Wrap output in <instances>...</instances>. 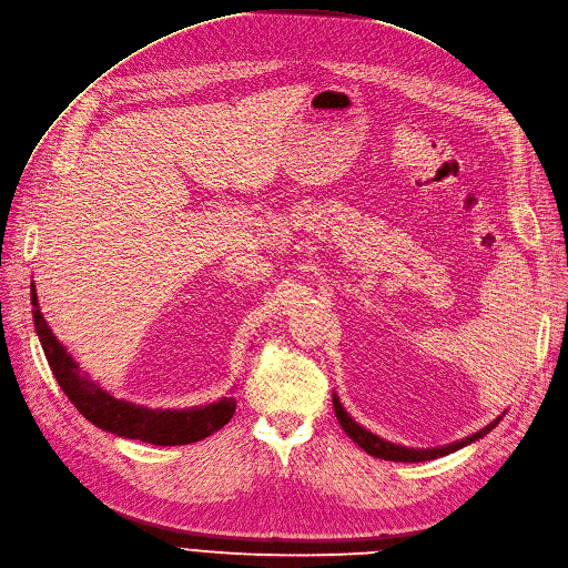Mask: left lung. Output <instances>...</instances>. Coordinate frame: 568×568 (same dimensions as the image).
Listing matches in <instances>:
<instances>
[{
    "label": "left lung",
    "instance_id": "left-lung-1",
    "mask_svg": "<svg viewBox=\"0 0 568 568\" xmlns=\"http://www.w3.org/2000/svg\"><path fill=\"white\" fill-rule=\"evenodd\" d=\"M332 402H334L336 420H338V425L343 427V432L348 434L364 453L374 455V457H378V459H387V462H429V459H436V457H443V455H450V453H455V450H459V448H464V446H471L474 440L483 438L487 432H491V429H495V427L501 423V415H499L497 420H491V423H489L487 427H483L480 432H476V434H471V436H466V438H462V440L448 443V446H438V448H406V446H397V443H392V440H385V438L376 436L374 432L364 429L359 423H355L353 417H351L348 413H345V408H343V404H341V399L336 397V394H332Z\"/></svg>",
    "mask_w": 568,
    "mask_h": 568
}]
</instances>
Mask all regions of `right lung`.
Listing matches in <instances>:
<instances>
[{
  "label": "right lung",
  "mask_w": 568,
  "mask_h": 568,
  "mask_svg": "<svg viewBox=\"0 0 568 568\" xmlns=\"http://www.w3.org/2000/svg\"><path fill=\"white\" fill-rule=\"evenodd\" d=\"M30 300L34 329L48 366H51L69 402L94 427L122 438L151 443V446H187V443H196L223 429L232 420L236 410L234 397H223L220 402L192 408H148L128 399H115L111 392L81 372L79 362L67 353L53 329L48 327L39 308L34 283L30 287Z\"/></svg>",
  "instance_id": "1"
}]
</instances>
